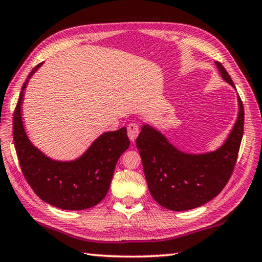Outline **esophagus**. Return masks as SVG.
I'll use <instances>...</instances> for the list:
<instances>
[{
  "label": "esophagus",
  "mask_w": 262,
  "mask_h": 262,
  "mask_svg": "<svg viewBox=\"0 0 262 262\" xmlns=\"http://www.w3.org/2000/svg\"><path fill=\"white\" fill-rule=\"evenodd\" d=\"M127 135H128V138H130L131 142H135L136 138H137L138 135H139L138 125L136 123L128 124L127 125Z\"/></svg>",
  "instance_id": "1"
}]
</instances>
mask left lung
I'll return each mask as SVG.
<instances>
[{
    "mask_svg": "<svg viewBox=\"0 0 262 262\" xmlns=\"http://www.w3.org/2000/svg\"><path fill=\"white\" fill-rule=\"evenodd\" d=\"M226 82L234 87L228 72L216 61ZM236 123L221 146L202 154L184 152L161 131L143 124L136 140L150 194L158 204L173 211L194 209L217 196L229 181L244 136L245 111L237 96Z\"/></svg>",
    "mask_w": 262,
    "mask_h": 262,
    "instance_id": "8db88e82",
    "label": "left lung"
}]
</instances>
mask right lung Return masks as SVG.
Masks as SVG:
<instances>
[{"label":"right lung","mask_w":262,"mask_h":262,"mask_svg":"<svg viewBox=\"0 0 262 262\" xmlns=\"http://www.w3.org/2000/svg\"><path fill=\"white\" fill-rule=\"evenodd\" d=\"M42 63L30 72L14 113V144L22 172L34 192L48 204L65 210L89 209L104 200L117 162L130 146L126 127L104 132L81 156L72 161H58L45 155L30 142L21 110L28 81Z\"/></svg>","instance_id":"1"}]
</instances>
